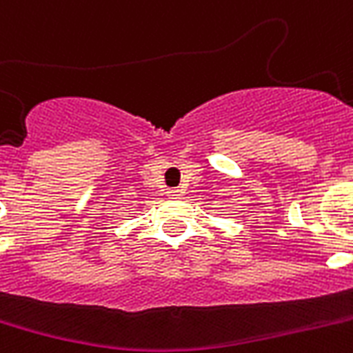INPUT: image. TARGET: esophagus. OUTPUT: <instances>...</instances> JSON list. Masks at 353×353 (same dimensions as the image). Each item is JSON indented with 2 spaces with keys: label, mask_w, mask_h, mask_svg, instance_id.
Wrapping results in <instances>:
<instances>
[{
  "label": "esophagus",
  "mask_w": 353,
  "mask_h": 353,
  "mask_svg": "<svg viewBox=\"0 0 353 353\" xmlns=\"http://www.w3.org/2000/svg\"><path fill=\"white\" fill-rule=\"evenodd\" d=\"M166 194L170 196V198H179V196H181V190H179V188H168Z\"/></svg>",
  "instance_id": "34e87169"
}]
</instances>
